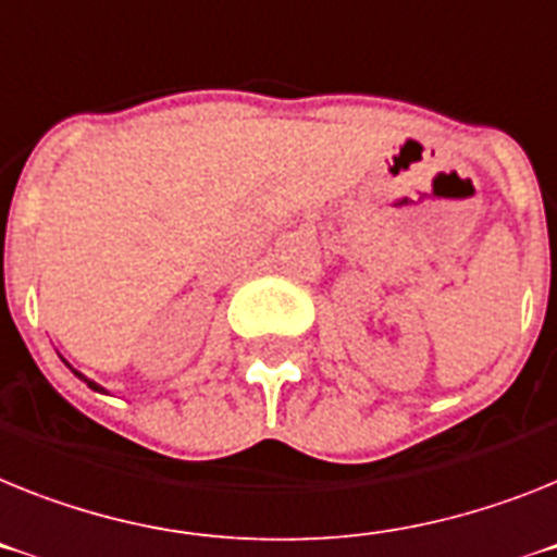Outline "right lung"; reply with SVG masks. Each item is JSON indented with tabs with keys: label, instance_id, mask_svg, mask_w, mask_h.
<instances>
[{
	"label": "right lung",
	"instance_id": "add662e5",
	"mask_svg": "<svg viewBox=\"0 0 557 557\" xmlns=\"http://www.w3.org/2000/svg\"><path fill=\"white\" fill-rule=\"evenodd\" d=\"M73 373H76L78 380H84V382H87V385H90L92 391H104V387H101V385H96V382H90V380H87V376H84V373H78V371H73Z\"/></svg>",
	"mask_w": 557,
	"mask_h": 557
}]
</instances>
